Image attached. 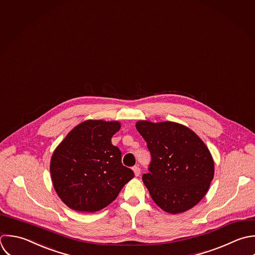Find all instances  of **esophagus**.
Returning a JSON list of instances; mask_svg holds the SVG:
<instances>
[{"label":"esophagus","mask_w":255,"mask_h":255,"mask_svg":"<svg viewBox=\"0 0 255 255\" xmlns=\"http://www.w3.org/2000/svg\"><path fill=\"white\" fill-rule=\"evenodd\" d=\"M133 171H134V174H135L136 177H138V176L141 174V169H140L138 166L133 167Z\"/></svg>","instance_id":"esophagus-1"}]
</instances>
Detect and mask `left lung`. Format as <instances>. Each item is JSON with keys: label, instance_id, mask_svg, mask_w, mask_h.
Masks as SVG:
<instances>
[{"label": "left lung", "instance_id": "8db88e82", "mask_svg": "<svg viewBox=\"0 0 255 255\" xmlns=\"http://www.w3.org/2000/svg\"><path fill=\"white\" fill-rule=\"evenodd\" d=\"M136 128L151 154L149 172L142 179L153 201L169 214L195 207L214 179L208 147L195 132L175 122L139 121Z\"/></svg>", "mask_w": 255, "mask_h": 255}]
</instances>
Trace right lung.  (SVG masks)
<instances>
[{"label":"right lung","mask_w":255,"mask_h":255,"mask_svg":"<svg viewBox=\"0 0 255 255\" xmlns=\"http://www.w3.org/2000/svg\"><path fill=\"white\" fill-rule=\"evenodd\" d=\"M117 121L87 120L73 128L53 152L50 174L54 190L70 209L98 212L110 205L134 177L112 145Z\"/></svg>","instance_id":"add662e5"}]
</instances>
